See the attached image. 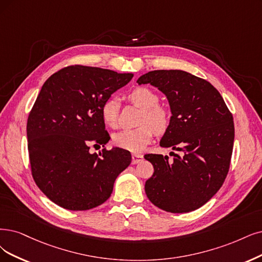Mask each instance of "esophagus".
Instances as JSON below:
<instances>
[{"label": "esophagus", "mask_w": 262, "mask_h": 262, "mask_svg": "<svg viewBox=\"0 0 262 262\" xmlns=\"http://www.w3.org/2000/svg\"><path fill=\"white\" fill-rule=\"evenodd\" d=\"M143 161V156H141V154H138V153H134L132 156V163L133 164H138L140 162Z\"/></svg>", "instance_id": "1"}]
</instances>
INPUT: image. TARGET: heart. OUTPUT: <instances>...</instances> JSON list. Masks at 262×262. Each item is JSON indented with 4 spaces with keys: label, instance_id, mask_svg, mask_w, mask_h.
Here are the masks:
<instances>
[{
    "label": "heart",
    "instance_id": "1",
    "mask_svg": "<svg viewBox=\"0 0 262 262\" xmlns=\"http://www.w3.org/2000/svg\"><path fill=\"white\" fill-rule=\"evenodd\" d=\"M130 101L143 110L140 119L141 127L126 129L113 135V143L121 149L132 152H140L146 148L153 138L154 130L163 133L169 124V112L158 104V95L147 87H137L129 94ZM118 101L113 98L105 100L101 106L103 123L111 128L118 126Z\"/></svg>",
    "mask_w": 262,
    "mask_h": 262
}]
</instances>
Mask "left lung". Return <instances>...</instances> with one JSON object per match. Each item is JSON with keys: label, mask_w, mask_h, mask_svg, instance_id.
Returning a JSON list of instances; mask_svg holds the SVG:
<instances>
[{"label": "left lung", "mask_w": 262, "mask_h": 262, "mask_svg": "<svg viewBox=\"0 0 262 262\" xmlns=\"http://www.w3.org/2000/svg\"><path fill=\"white\" fill-rule=\"evenodd\" d=\"M137 83L151 84L166 96L171 116L160 146L181 152L169 162L162 154L144 156L154 168L144 186L146 194L165 211L195 210L216 194L227 177L233 116L214 86L189 72L154 70Z\"/></svg>", "instance_id": "1"}]
</instances>
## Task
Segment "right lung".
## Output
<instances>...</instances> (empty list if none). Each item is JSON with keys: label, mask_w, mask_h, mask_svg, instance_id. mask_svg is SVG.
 Here are the masks:
<instances>
[{"label": "right lung", "mask_w": 262, "mask_h": 262, "mask_svg": "<svg viewBox=\"0 0 262 262\" xmlns=\"http://www.w3.org/2000/svg\"><path fill=\"white\" fill-rule=\"evenodd\" d=\"M132 73L71 66L48 77L27 123L32 176L58 206L86 210L111 195L115 179L132 161L121 148L91 153L109 141L101 106L127 84Z\"/></svg>", "instance_id": "1"}]
</instances>
